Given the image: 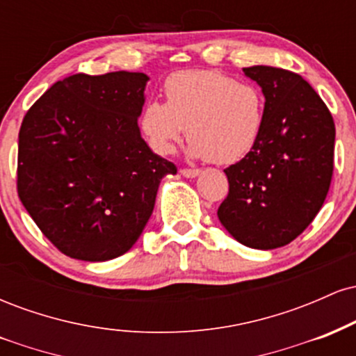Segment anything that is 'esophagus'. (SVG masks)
Here are the masks:
<instances>
[{
    "label": "esophagus",
    "mask_w": 356,
    "mask_h": 356,
    "mask_svg": "<svg viewBox=\"0 0 356 356\" xmlns=\"http://www.w3.org/2000/svg\"><path fill=\"white\" fill-rule=\"evenodd\" d=\"M181 174L187 179H194L199 175V170L197 169H181Z\"/></svg>",
    "instance_id": "1"
}]
</instances>
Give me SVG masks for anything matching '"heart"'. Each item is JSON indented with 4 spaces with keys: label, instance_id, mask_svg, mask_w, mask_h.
I'll use <instances>...</instances> for the list:
<instances>
[{
    "label": "heart",
    "instance_id": "1",
    "mask_svg": "<svg viewBox=\"0 0 356 356\" xmlns=\"http://www.w3.org/2000/svg\"><path fill=\"white\" fill-rule=\"evenodd\" d=\"M167 104L149 100L140 130L150 147L169 155L189 136V154L214 164H234L254 149L266 120V100L251 83L216 70L179 72L165 81Z\"/></svg>",
    "mask_w": 356,
    "mask_h": 356
}]
</instances>
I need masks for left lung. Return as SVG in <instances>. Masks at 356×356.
<instances>
[{
	"mask_svg": "<svg viewBox=\"0 0 356 356\" xmlns=\"http://www.w3.org/2000/svg\"><path fill=\"white\" fill-rule=\"evenodd\" d=\"M261 87L266 120L259 142L224 172L229 194L218 218L248 248L286 246L312 224L333 175L334 122L325 102L298 73L243 68Z\"/></svg>",
	"mask_w": 356,
	"mask_h": 356,
	"instance_id": "left-lung-1",
	"label": "left lung"
}]
</instances>
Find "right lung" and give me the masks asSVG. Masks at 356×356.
Masks as SVG:
<instances>
[{
    "instance_id": "1",
    "label": "right lung",
    "mask_w": 356,
    "mask_h": 356,
    "mask_svg": "<svg viewBox=\"0 0 356 356\" xmlns=\"http://www.w3.org/2000/svg\"><path fill=\"white\" fill-rule=\"evenodd\" d=\"M145 73L56 81L23 118L18 195L40 231L73 259L125 254L152 216L159 186L177 172L140 136Z\"/></svg>"
}]
</instances>
